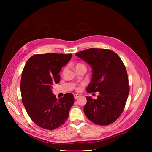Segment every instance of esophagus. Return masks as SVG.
<instances>
[{"label":"esophagus","instance_id":"esophagus-1","mask_svg":"<svg viewBox=\"0 0 152 152\" xmlns=\"http://www.w3.org/2000/svg\"><path fill=\"white\" fill-rule=\"evenodd\" d=\"M80 97V95L79 94H75V95H74V97H75V99H77L78 97Z\"/></svg>","mask_w":152,"mask_h":152}]
</instances>
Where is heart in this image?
Returning a JSON list of instances; mask_svg holds the SVG:
<instances>
[{"mask_svg":"<svg viewBox=\"0 0 152 152\" xmlns=\"http://www.w3.org/2000/svg\"><path fill=\"white\" fill-rule=\"evenodd\" d=\"M84 66V65H83L82 64H78L76 66Z\"/></svg>","mask_w":152,"mask_h":152,"instance_id":"b5f03b06","label":"heart"}]
</instances>
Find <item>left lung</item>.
I'll return each instance as SVG.
<instances>
[{
    "instance_id": "left-lung-1",
    "label": "left lung",
    "mask_w": 152,
    "mask_h": 152,
    "mask_svg": "<svg viewBox=\"0 0 152 152\" xmlns=\"http://www.w3.org/2000/svg\"><path fill=\"white\" fill-rule=\"evenodd\" d=\"M76 55L92 68V79L86 91L100 93L97 99L86 97L85 115L98 125L114 123L123 113L129 93L127 73L123 61L109 49L91 48Z\"/></svg>"
}]
</instances>
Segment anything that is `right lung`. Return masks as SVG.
<instances>
[{
  "mask_svg": "<svg viewBox=\"0 0 152 152\" xmlns=\"http://www.w3.org/2000/svg\"><path fill=\"white\" fill-rule=\"evenodd\" d=\"M72 54H37L26 62L21 73L20 90L22 103L31 120L48 130L60 127L68 118L75 99L72 93L57 100L52 85L59 83V72Z\"/></svg>",
  "mask_w": 152,
  "mask_h": 152,
  "instance_id": "add662e5",
  "label": "right lung"
}]
</instances>
